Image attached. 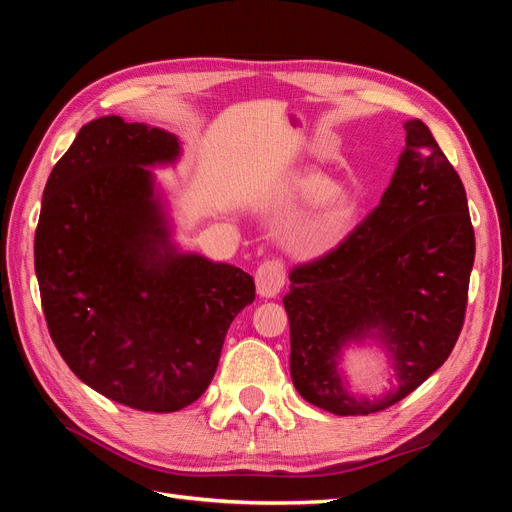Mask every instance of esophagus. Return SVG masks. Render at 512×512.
<instances>
[{"mask_svg": "<svg viewBox=\"0 0 512 512\" xmlns=\"http://www.w3.org/2000/svg\"><path fill=\"white\" fill-rule=\"evenodd\" d=\"M286 284V267L282 260L269 258L256 269V288L260 297H277Z\"/></svg>", "mask_w": 512, "mask_h": 512, "instance_id": "obj_1", "label": "esophagus"}]
</instances>
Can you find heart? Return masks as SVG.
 <instances>
[{"mask_svg": "<svg viewBox=\"0 0 512 512\" xmlns=\"http://www.w3.org/2000/svg\"><path fill=\"white\" fill-rule=\"evenodd\" d=\"M297 194L309 203L303 218L290 228L286 245L303 256H320L342 241L359 213V198L344 183L322 170H307L297 181Z\"/></svg>", "mask_w": 512, "mask_h": 512, "instance_id": "b5f03b06", "label": "heart"}]
</instances>
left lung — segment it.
<instances>
[{"label": "left lung", "mask_w": 512, "mask_h": 512, "mask_svg": "<svg viewBox=\"0 0 512 512\" xmlns=\"http://www.w3.org/2000/svg\"><path fill=\"white\" fill-rule=\"evenodd\" d=\"M380 205L335 250L290 271V376L299 395L337 416L389 408L453 352L468 305L474 228L453 164L421 119L404 123ZM378 336L392 352L394 389L352 398L338 371L348 341Z\"/></svg>", "instance_id": "8db88e82"}]
</instances>
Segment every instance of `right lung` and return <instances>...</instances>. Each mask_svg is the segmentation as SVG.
Returning <instances> with one entry per match:
<instances>
[{"mask_svg": "<svg viewBox=\"0 0 512 512\" xmlns=\"http://www.w3.org/2000/svg\"><path fill=\"white\" fill-rule=\"evenodd\" d=\"M179 153L175 134L145 123H87L46 181L34 241L61 359L143 412H177L207 391L230 322L256 297L252 275L170 243L147 166Z\"/></svg>", "mask_w": 512, "mask_h": 512, "instance_id": "obj_1", "label": "right lung"}]
</instances>
